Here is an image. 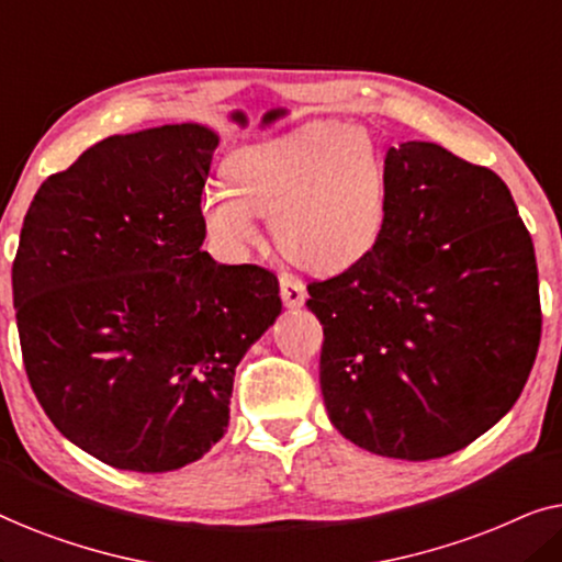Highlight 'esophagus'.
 Here are the masks:
<instances>
[{
	"instance_id": "esophagus-1",
	"label": "esophagus",
	"mask_w": 562,
	"mask_h": 562,
	"mask_svg": "<svg viewBox=\"0 0 562 562\" xmlns=\"http://www.w3.org/2000/svg\"><path fill=\"white\" fill-rule=\"evenodd\" d=\"M281 299L283 304L289 306V310H299V306H304L306 302V286L302 279H296V276L291 273H281Z\"/></svg>"
}]
</instances>
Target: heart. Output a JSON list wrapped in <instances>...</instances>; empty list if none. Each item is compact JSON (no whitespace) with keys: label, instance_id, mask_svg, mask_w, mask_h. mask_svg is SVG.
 Returning a JSON list of instances; mask_svg holds the SVG:
<instances>
[{"label":"heart","instance_id":"obj_1","mask_svg":"<svg viewBox=\"0 0 562 562\" xmlns=\"http://www.w3.org/2000/svg\"><path fill=\"white\" fill-rule=\"evenodd\" d=\"M227 189H206L199 217L227 252L260 243L271 217L279 248L312 271H342L379 240L389 210L383 150L363 127L304 122L243 145L222 164Z\"/></svg>","mask_w":562,"mask_h":562}]
</instances>
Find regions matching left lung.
<instances>
[{
    "label": "left lung",
    "mask_w": 562,
    "mask_h": 562,
    "mask_svg": "<svg viewBox=\"0 0 562 562\" xmlns=\"http://www.w3.org/2000/svg\"><path fill=\"white\" fill-rule=\"evenodd\" d=\"M389 210L348 271L306 286L327 417L358 448L429 460L517 402L540 348L535 245L494 171L437 143L386 150Z\"/></svg>",
    "instance_id": "left-lung-1"
}]
</instances>
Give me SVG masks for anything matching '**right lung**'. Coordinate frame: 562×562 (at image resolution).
Wrapping results in <instances>:
<instances>
[{
	"label": "right lung",
	"mask_w": 562,
	"mask_h": 562,
	"mask_svg": "<svg viewBox=\"0 0 562 562\" xmlns=\"http://www.w3.org/2000/svg\"><path fill=\"white\" fill-rule=\"evenodd\" d=\"M220 135L199 122L112 135L43 181L12 296L25 371L66 440L166 473L229 425L235 368L281 314L279 279L202 250Z\"/></svg>",
	"instance_id": "add662e5"
}]
</instances>
